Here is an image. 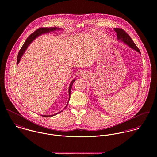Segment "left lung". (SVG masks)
<instances>
[{
  "mask_svg": "<svg viewBox=\"0 0 157 157\" xmlns=\"http://www.w3.org/2000/svg\"><path fill=\"white\" fill-rule=\"evenodd\" d=\"M114 29L117 33L118 39L122 40L126 44L129 46L132 49H134L135 50L140 52V49L135 44L134 42H133V40L131 39V37H130V36L124 29H123L122 28H114Z\"/></svg>",
  "mask_w": 157,
  "mask_h": 157,
  "instance_id": "left-lung-1",
  "label": "left lung"
}]
</instances>
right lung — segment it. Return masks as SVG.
Wrapping results in <instances>:
<instances>
[{
	"instance_id": "right-lung-1",
	"label": "right lung",
	"mask_w": 157,
	"mask_h": 157,
	"mask_svg": "<svg viewBox=\"0 0 157 157\" xmlns=\"http://www.w3.org/2000/svg\"><path fill=\"white\" fill-rule=\"evenodd\" d=\"M60 28H45V27H42V28H38L37 29H36L34 32H33L32 34H31L27 38V39L26 40V41L25 42V43L23 44L21 49H20V51H19V53H18V55H17V65H18V63H19L20 62V60L21 59V57L22 56L24 52L25 51V50L26 49L27 47L28 46V45H29L32 41H33L37 37L39 36L40 35L42 34H44V33H48V32H50V31H54L56 29H59ZM75 82V79L73 80L72 81V82L71 83L70 85H69V97H70V95H71V88H72V85L74 83V82ZM66 106V107H67ZM62 112V111H60V112ZM59 112V113H60ZM58 113H56V114H54V115H42V117H52V116H54L56 114H57Z\"/></svg>"
}]
</instances>
